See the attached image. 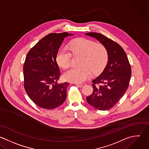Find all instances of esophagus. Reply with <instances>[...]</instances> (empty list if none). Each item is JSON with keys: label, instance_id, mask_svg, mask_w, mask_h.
I'll list each match as a JSON object with an SVG mask.
<instances>
[{"label": "esophagus", "instance_id": "34e87169", "mask_svg": "<svg viewBox=\"0 0 149 149\" xmlns=\"http://www.w3.org/2000/svg\"><path fill=\"white\" fill-rule=\"evenodd\" d=\"M77 85L79 86V87H81V88H82V87L85 86L86 84L85 83H81V84H77Z\"/></svg>", "mask_w": 149, "mask_h": 149}]
</instances>
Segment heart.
<instances>
[{
    "label": "heart",
    "instance_id": "obj_1",
    "mask_svg": "<svg viewBox=\"0 0 149 149\" xmlns=\"http://www.w3.org/2000/svg\"><path fill=\"white\" fill-rule=\"evenodd\" d=\"M68 48L70 51L62 47L57 53V61L62 68H67L71 65V52L74 54L83 55L84 57L81 63L82 66L73 67L64 73V78L67 81L81 83L92 75V71L95 74L100 73L107 62L108 53L106 48L94 40L84 38H77L70 42Z\"/></svg>",
    "mask_w": 149,
    "mask_h": 149
}]
</instances>
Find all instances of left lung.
Masks as SVG:
<instances>
[{"mask_svg": "<svg viewBox=\"0 0 149 149\" xmlns=\"http://www.w3.org/2000/svg\"><path fill=\"white\" fill-rule=\"evenodd\" d=\"M85 35L96 39L108 53L107 64L102 74L92 81L93 92L86 97V100L97 110H109L128 89L131 77V65L126 53L117 43L99 33Z\"/></svg>", "mask_w": 149, "mask_h": 149, "instance_id": "obj_1", "label": "left lung"}]
</instances>
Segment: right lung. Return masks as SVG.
Listing matches in <instances>:
<instances>
[{
	"mask_svg": "<svg viewBox=\"0 0 149 149\" xmlns=\"http://www.w3.org/2000/svg\"><path fill=\"white\" fill-rule=\"evenodd\" d=\"M73 34L51 33L41 39L28 53L23 66L24 88L39 107L53 109L67 97V82L57 84L60 72L57 53L64 38Z\"/></svg>",
	"mask_w": 149,
	"mask_h": 149,
	"instance_id": "obj_1",
	"label": "right lung"
}]
</instances>
